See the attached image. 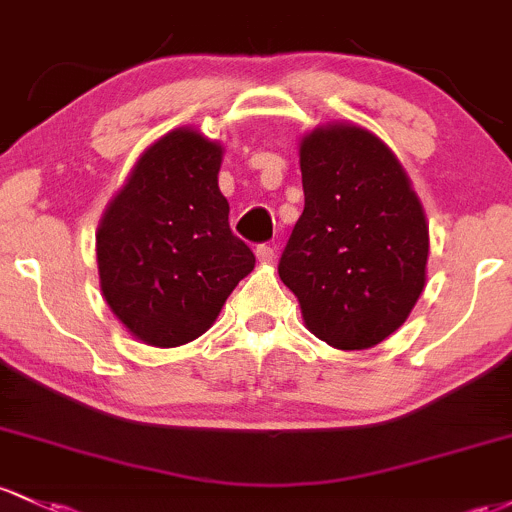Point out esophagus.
<instances>
[{"mask_svg":"<svg viewBox=\"0 0 512 512\" xmlns=\"http://www.w3.org/2000/svg\"><path fill=\"white\" fill-rule=\"evenodd\" d=\"M274 247L272 245H267V243H262V245H257L255 247V255H257V260L260 262H272L274 260Z\"/></svg>","mask_w":512,"mask_h":512,"instance_id":"esophagus-1","label":"esophagus"}]
</instances>
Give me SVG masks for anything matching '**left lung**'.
Masks as SVG:
<instances>
[{"label": "left lung", "instance_id": "1", "mask_svg": "<svg viewBox=\"0 0 512 512\" xmlns=\"http://www.w3.org/2000/svg\"><path fill=\"white\" fill-rule=\"evenodd\" d=\"M301 218L279 277L306 328L338 350H367L401 328L423 294L428 223L396 155L350 123L301 140Z\"/></svg>", "mask_w": 512, "mask_h": 512}]
</instances>
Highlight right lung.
Masks as SVG:
<instances>
[{
  "instance_id": "add662e5",
  "label": "right lung",
  "mask_w": 512,
  "mask_h": 512,
  "mask_svg": "<svg viewBox=\"0 0 512 512\" xmlns=\"http://www.w3.org/2000/svg\"><path fill=\"white\" fill-rule=\"evenodd\" d=\"M221 145L177 128L145 150L97 233L101 294L155 347L199 338L255 255L228 223L218 189Z\"/></svg>"
}]
</instances>
